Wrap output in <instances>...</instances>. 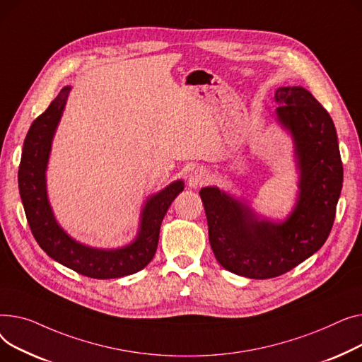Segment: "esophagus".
I'll return each instance as SVG.
<instances>
[{"label":"esophagus","mask_w":362,"mask_h":362,"mask_svg":"<svg viewBox=\"0 0 362 362\" xmlns=\"http://www.w3.org/2000/svg\"><path fill=\"white\" fill-rule=\"evenodd\" d=\"M207 180H209V173L206 171V169L194 168L188 175V185L193 188H197V187L204 185L207 182Z\"/></svg>","instance_id":"obj_1"}]
</instances>
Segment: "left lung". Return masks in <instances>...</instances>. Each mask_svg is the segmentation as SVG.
<instances>
[{
  "instance_id": "1",
  "label": "left lung",
  "mask_w": 362,
  "mask_h": 362,
  "mask_svg": "<svg viewBox=\"0 0 362 362\" xmlns=\"http://www.w3.org/2000/svg\"><path fill=\"white\" fill-rule=\"evenodd\" d=\"M276 114L292 133L301 171L300 196L284 223L259 219L216 187L202 188L209 241L226 270L251 279L281 276L320 250L332 230L344 168L329 112L300 86L279 88Z\"/></svg>"
}]
</instances>
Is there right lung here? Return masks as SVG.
Masks as SVG:
<instances>
[{
	"mask_svg": "<svg viewBox=\"0 0 362 362\" xmlns=\"http://www.w3.org/2000/svg\"><path fill=\"white\" fill-rule=\"evenodd\" d=\"M70 88H64L44 114L30 125L18 166V191L25 214L39 247L66 267L93 279H115L133 274L153 259L162 219L168 207L184 189L182 181L168 185L151 197L143 209L139 237L118 250H96L70 238L55 222L47 197L45 171L51 141L59 122Z\"/></svg>",
	"mask_w": 362,
	"mask_h": 362,
	"instance_id": "obj_1",
	"label": "right lung"
}]
</instances>
